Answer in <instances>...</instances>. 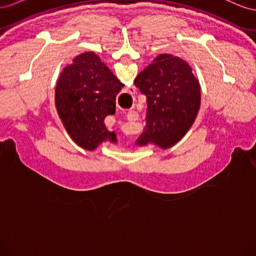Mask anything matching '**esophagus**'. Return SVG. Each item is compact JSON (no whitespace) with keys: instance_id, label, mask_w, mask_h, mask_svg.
<instances>
[{"instance_id":"obj_1","label":"esophagus","mask_w":256,"mask_h":256,"mask_svg":"<svg viewBox=\"0 0 256 256\" xmlns=\"http://www.w3.org/2000/svg\"><path fill=\"white\" fill-rule=\"evenodd\" d=\"M129 113H134V115H132V116H136V115L138 116V113H136L134 111H131V112H129ZM129 113H128V115H129ZM128 120H129V118H128ZM134 120H136V118H134Z\"/></svg>"}]
</instances>
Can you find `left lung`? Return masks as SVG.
I'll use <instances>...</instances> for the list:
<instances>
[{"instance_id": "obj_1", "label": "left lung", "mask_w": 256, "mask_h": 256, "mask_svg": "<svg viewBox=\"0 0 256 256\" xmlns=\"http://www.w3.org/2000/svg\"><path fill=\"white\" fill-rule=\"evenodd\" d=\"M134 85L147 98L146 127L136 143L173 146L192 126L200 104V84L189 64L160 54L138 74Z\"/></svg>"}]
</instances>
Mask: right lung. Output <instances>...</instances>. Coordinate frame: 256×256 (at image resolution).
<instances>
[{
  "label": "right lung",
  "mask_w": 256,
  "mask_h": 256,
  "mask_svg": "<svg viewBox=\"0 0 256 256\" xmlns=\"http://www.w3.org/2000/svg\"><path fill=\"white\" fill-rule=\"evenodd\" d=\"M120 82L98 56L85 52L74 58L62 72L56 88V106L72 140L92 150L106 140L115 143V134L104 125L108 115L115 113Z\"/></svg>",
  "instance_id": "right-lung-1"
}]
</instances>
